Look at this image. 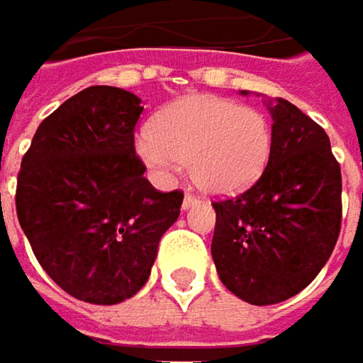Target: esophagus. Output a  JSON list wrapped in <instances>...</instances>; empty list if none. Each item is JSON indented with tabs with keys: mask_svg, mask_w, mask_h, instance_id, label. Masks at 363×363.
Wrapping results in <instances>:
<instances>
[{
	"mask_svg": "<svg viewBox=\"0 0 363 363\" xmlns=\"http://www.w3.org/2000/svg\"><path fill=\"white\" fill-rule=\"evenodd\" d=\"M195 203H197V197H195V195H191V193H186V195H184V199H182V208H184V210H189V208H193Z\"/></svg>",
	"mask_w": 363,
	"mask_h": 363,
	"instance_id": "1",
	"label": "esophagus"
}]
</instances>
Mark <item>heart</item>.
Wrapping results in <instances>:
<instances>
[{
  "mask_svg": "<svg viewBox=\"0 0 363 363\" xmlns=\"http://www.w3.org/2000/svg\"><path fill=\"white\" fill-rule=\"evenodd\" d=\"M136 151L160 177L189 162V174L201 191L225 195L260 177L271 153V128L252 107L193 94L160 111L153 130L138 134Z\"/></svg>",
  "mask_w": 363,
  "mask_h": 363,
  "instance_id": "b5f03b06",
  "label": "heart"
}]
</instances>
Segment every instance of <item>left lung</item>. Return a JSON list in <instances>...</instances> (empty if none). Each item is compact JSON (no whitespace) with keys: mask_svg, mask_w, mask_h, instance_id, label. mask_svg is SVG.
I'll return each mask as SVG.
<instances>
[{"mask_svg":"<svg viewBox=\"0 0 363 363\" xmlns=\"http://www.w3.org/2000/svg\"><path fill=\"white\" fill-rule=\"evenodd\" d=\"M269 109L271 153L260 179L212 201L218 277L250 305H275L305 290L334 250L342 218L340 166L324 128L284 99Z\"/></svg>","mask_w":363,"mask_h":363,"instance_id":"obj_1","label":"left lung"}]
</instances>
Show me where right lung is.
Returning <instances> with one entry per match:
<instances>
[{
    "label": "right lung",
    "instance_id": "1",
    "mask_svg": "<svg viewBox=\"0 0 363 363\" xmlns=\"http://www.w3.org/2000/svg\"><path fill=\"white\" fill-rule=\"evenodd\" d=\"M140 99L90 86L48 115L23 157L18 223L43 271L71 296L115 305L149 279L182 191L147 181L134 149Z\"/></svg>",
    "mask_w": 363,
    "mask_h": 363
}]
</instances>
